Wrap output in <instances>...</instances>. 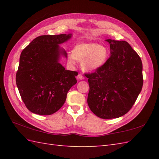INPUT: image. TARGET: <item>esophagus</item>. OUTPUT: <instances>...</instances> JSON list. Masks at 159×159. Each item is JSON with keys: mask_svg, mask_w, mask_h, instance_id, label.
Here are the masks:
<instances>
[{"mask_svg": "<svg viewBox=\"0 0 159 159\" xmlns=\"http://www.w3.org/2000/svg\"><path fill=\"white\" fill-rule=\"evenodd\" d=\"M77 79H79V80H83L84 79H85V77H84L83 74H79V75H78V76H77Z\"/></svg>", "mask_w": 159, "mask_h": 159, "instance_id": "34e87169", "label": "esophagus"}]
</instances>
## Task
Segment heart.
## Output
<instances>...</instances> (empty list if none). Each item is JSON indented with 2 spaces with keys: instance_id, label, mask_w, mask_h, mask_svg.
I'll return each instance as SVG.
<instances>
[{
  "instance_id": "b5f03b06",
  "label": "heart",
  "mask_w": 159,
  "mask_h": 159,
  "mask_svg": "<svg viewBox=\"0 0 159 159\" xmlns=\"http://www.w3.org/2000/svg\"><path fill=\"white\" fill-rule=\"evenodd\" d=\"M109 58V50L106 46L96 42L79 43L74 47L68 56V62L76 64L82 61V68L86 71H95L102 67Z\"/></svg>"
}]
</instances>
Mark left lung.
Masks as SVG:
<instances>
[{
	"label": "left lung",
	"instance_id": "left-lung-1",
	"mask_svg": "<svg viewBox=\"0 0 159 159\" xmlns=\"http://www.w3.org/2000/svg\"><path fill=\"white\" fill-rule=\"evenodd\" d=\"M111 56L100 68L90 74L87 103L102 119L117 118L127 113L143 87L142 62L126 41L107 39Z\"/></svg>",
	"mask_w": 159,
	"mask_h": 159
}]
</instances>
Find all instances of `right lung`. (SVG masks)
Wrapping results in <instances>:
<instances>
[{
	"mask_svg": "<svg viewBox=\"0 0 159 159\" xmlns=\"http://www.w3.org/2000/svg\"><path fill=\"white\" fill-rule=\"evenodd\" d=\"M72 34L41 35L24 49L16 72V85L20 96L31 112L48 116L65 103L67 93L77 83L78 72L66 70L59 62L60 55L67 57L59 44Z\"/></svg>",
	"mask_w": 159,
	"mask_h": 159,
	"instance_id": "add662e5",
	"label": "right lung"
}]
</instances>
